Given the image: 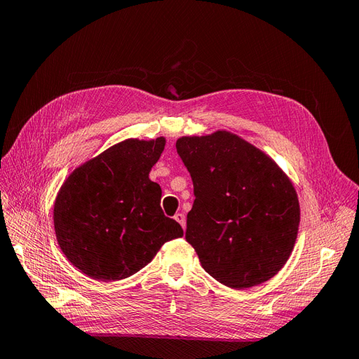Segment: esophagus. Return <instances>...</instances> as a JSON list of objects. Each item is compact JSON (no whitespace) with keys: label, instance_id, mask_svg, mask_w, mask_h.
Masks as SVG:
<instances>
[{"label":"esophagus","instance_id":"obj_1","mask_svg":"<svg viewBox=\"0 0 359 359\" xmlns=\"http://www.w3.org/2000/svg\"><path fill=\"white\" fill-rule=\"evenodd\" d=\"M173 219H175L181 224L182 229L186 231V215H184L182 212H178V214H175V217H173Z\"/></svg>","mask_w":359,"mask_h":359}]
</instances>
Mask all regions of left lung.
Returning a JSON list of instances; mask_svg holds the SVG:
<instances>
[{"mask_svg":"<svg viewBox=\"0 0 359 359\" xmlns=\"http://www.w3.org/2000/svg\"><path fill=\"white\" fill-rule=\"evenodd\" d=\"M177 153L194 189L186 240L222 285L245 289L273 278L297 241L295 187L273 158L229 132L186 136Z\"/></svg>","mask_w":359,"mask_h":359,"instance_id":"left-lung-1","label":"left lung"}]
</instances>
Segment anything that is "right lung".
Returning <instances> with one entry per match:
<instances>
[{
	"instance_id": "add662e5",
	"label": "right lung",
	"mask_w": 359,
	"mask_h": 359,
	"mask_svg": "<svg viewBox=\"0 0 359 359\" xmlns=\"http://www.w3.org/2000/svg\"><path fill=\"white\" fill-rule=\"evenodd\" d=\"M165 137L127 139L74 169L53 205L62 253L94 280L116 281L137 273L160 247L182 236L163 214L161 189L149 172Z\"/></svg>"
}]
</instances>
